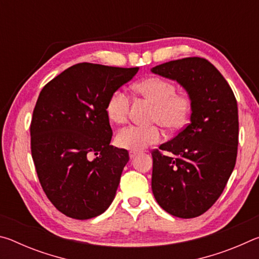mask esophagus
Listing matches in <instances>:
<instances>
[{
    "label": "esophagus",
    "instance_id": "esophagus-1",
    "mask_svg": "<svg viewBox=\"0 0 259 259\" xmlns=\"http://www.w3.org/2000/svg\"><path fill=\"white\" fill-rule=\"evenodd\" d=\"M137 154H138L137 152H133V151H130V152H129V156H130V159H134V157H135L136 155H137Z\"/></svg>",
    "mask_w": 259,
    "mask_h": 259
}]
</instances>
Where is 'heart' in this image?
<instances>
[{"label": "heart", "instance_id": "b5f03b06", "mask_svg": "<svg viewBox=\"0 0 259 259\" xmlns=\"http://www.w3.org/2000/svg\"><path fill=\"white\" fill-rule=\"evenodd\" d=\"M134 89L155 105L153 120L170 130H178L185 125L191 112V99L185 94H176L174 83L162 77L152 76L136 83ZM129 106L130 100L126 94L116 90L106 105L108 119L116 124L123 123L128 116ZM161 139V130L155 125H131L117 134L116 144L124 150L140 152L147 146L159 143Z\"/></svg>", "mask_w": 259, "mask_h": 259}]
</instances>
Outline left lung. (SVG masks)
Masks as SVG:
<instances>
[{
	"label": "left lung",
	"mask_w": 259,
	"mask_h": 259,
	"mask_svg": "<svg viewBox=\"0 0 259 259\" xmlns=\"http://www.w3.org/2000/svg\"><path fill=\"white\" fill-rule=\"evenodd\" d=\"M151 72L176 81L191 99L190 123L152 153V191L166 212L194 218L207 211L233 171L239 144L238 104L211 63L190 57Z\"/></svg>",
	"instance_id": "obj_1"
}]
</instances>
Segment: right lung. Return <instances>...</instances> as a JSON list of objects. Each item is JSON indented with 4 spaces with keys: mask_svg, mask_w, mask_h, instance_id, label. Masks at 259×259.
Returning <instances> with one entry per match:
<instances>
[{
    "mask_svg": "<svg viewBox=\"0 0 259 259\" xmlns=\"http://www.w3.org/2000/svg\"><path fill=\"white\" fill-rule=\"evenodd\" d=\"M138 69L80 63L38 96L30 123L32 157L48 199L67 217H97L115 198L129 153L109 145L106 105Z\"/></svg>",
    "mask_w": 259,
    "mask_h": 259,
    "instance_id": "add662e5",
    "label": "right lung"
}]
</instances>
